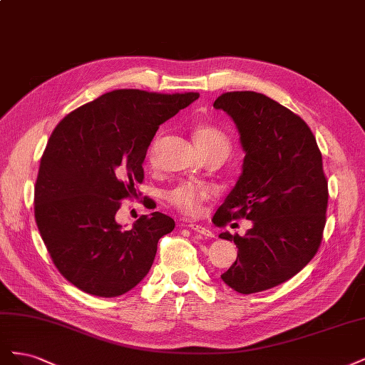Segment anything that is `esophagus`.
<instances>
[{"label": "esophagus", "instance_id": "esophagus-1", "mask_svg": "<svg viewBox=\"0 0 365 365\" xmlns=\"http://www.w3.org/2000/svg\"><path fill=\"white\" fill-rule=\"evenodd\" d=\"M189 227L190 230H193V231H196V233H200V235H202V236H205V237H215V233L210 228H205V227H202V225H197V224H189L187 225Z\"/></svg>", "mask_w": 365, "mask_h": 365}]
</instances>
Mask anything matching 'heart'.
Wrapping results in <instances>:
<instances>
[{
	"label": "heart",
	"instance_id": "obj_1",
	"mask_svg": "<svg viewBox=\"0 0 365 365\" xmlns=\"http://www.w3.org/2000/svg\"><path fill=\"white\" fill-rule=\"evenodd\" d=\"M193 137L197 148L202 150V153H210L216 150L230 152L231 143L222 129H219L215 125H200L196 126ZM158 152V138L152 143L148 150V158L150 163H155ZM213 189L205 184L200 182H184L178 187H175L168 193V201L178 208L180 212L195 216L202 210L204 204L213 197Z\"/></svg>",
	"mask_w": 365,
	"mask_h": 365
}]
</instances>
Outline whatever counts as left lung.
Segmentation results:
<instances>
[{"instance_id": "8db88e82", "label": "left lung", "mask_w": 365, "mask_h": 365, "mask_svg": "<svg viewBox=\"0 0 365 365\" xmlns=\"http://www.w3.org/2000/svg\"><path fill=\"white\" fill-rule=\"evenodd\" d=\"M213 106L233 118L245 150L213 224L252 222L245 236L219 235L239 250L220 279L240 294L267 291L300 272L322 244L329 200L322 152L302 117L260 93H225Z\"/></svg>"}]
</instances>
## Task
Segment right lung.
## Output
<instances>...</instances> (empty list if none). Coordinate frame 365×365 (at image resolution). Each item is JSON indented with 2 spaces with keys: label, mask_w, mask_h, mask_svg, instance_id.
<instances>
[{
  "label": "right lung",
  "mask_w": 365,
  "mask_h": 365,
  "mask_svg": "<svg viewBox=\"0 0 365 365\" xmlns=\"http://www.w3.org/2000/svg\"><path fill=\"white\" fill-rule=\"evenodd\" d=\"M197 97L115 90L54 128L36 178L35 219L53 263L76 288L118 297L148 275L175 220L153 212L125 230L115 213L143 182V161L160 125Z\"/></svg>",
  "instance_id": "right-lung-1"
}]
</instances>
